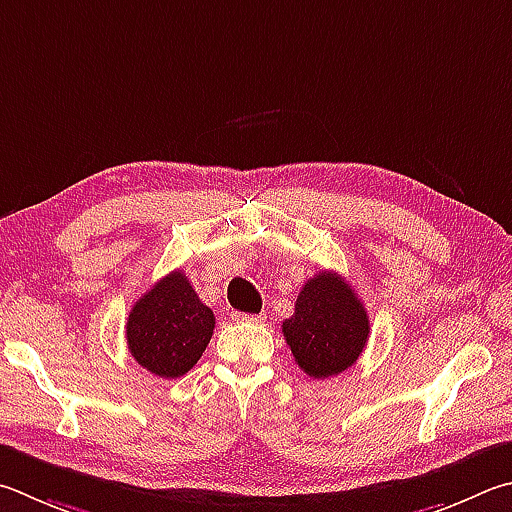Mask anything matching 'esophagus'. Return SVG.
<instances>
[{"instance_id": "34e87169", "label": "esophagus", "mask_w": 512, "mask_h": 512, "mask_svg": "<svg viewBox=\"0 0 512 512\" xmlns=\"http://www.w3.org/2000/svg\"><path fill=\"white\" fill-rule=\"evenodd\" d=\"M230 315H232V320H235V322H253V324H262V322L266 320V315H262V313L253 315V313H241V311H232Z\"/></svg>"}]
</instances>
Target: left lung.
<instances>
[{"instance_id":"obj_1","label":"left lung","mask_w":512,"mask_h":512,"mask_svg":"<svg viewBox=\"0 0 512 512\" xmlns=\"http://www.w3.org/2000/svg\"><path fill=\"white\" fill-rule=\"evenodd\" d=\"M282 333L297 367L320 380L358 360L369 338V315L345 277L322 271L302 286Z\"/></svg>"}]
</instances>
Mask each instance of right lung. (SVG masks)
Returning <instances> with one entry per match:
<instances>
[{
  "mask_svg": "<svg viewBox=\"0 0 512 512\" xmlns=\"http://www.w3.org/2000/svg\"><path fill=\"white\" fill-rule=\"evenodd\" d=\"M215 329V313L199 300L183 271H172L138 300L127 318V349L159 378H179L197 365Z\"/></svg>",
  "mask_w": 512,
  "mask_h": 512,
  "instance_id": "add662e5",
  "label": "right lung"
}]
</instances>
